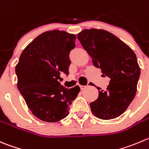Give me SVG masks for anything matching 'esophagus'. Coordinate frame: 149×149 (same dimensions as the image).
<instances>
[{"mask_svg": "<svg viewBox=\"0 0 149 149\" xmlns=\"http://www.w3.org/2000/svg\"><path fill=\"white\" fill-rule=\"evenodd\" d=\"M86 87H87V86H82V85H81V86H80L81 90H84V89H86Z\"/></svg>", "mask_w": 149, "mask_h": 149, "instance_id": "esophagus-1", "label": "esophagus"}]
</instances>
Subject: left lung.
I'll return each instance as SVG.
<instances>
[{
  "mask_svg": "<svg viewBox=\"0 0 149 149\" xmlns=\"http://www.w3.org/2000/svg\"><path fill=\"white\" fill-rule=\"evenodd\" d=\"M77 37L94 65L111 79L105 90L97 87L99 95L89 104L91 111L101 119L118 117L136 94L141 74L136 55L127 44L106 30H84Z\"/></svg>",
  "mask_w": 149,
  "mask_h": 149,
  "instance_id": "obj_1",
  "label": "left lung"
}]
</instances>
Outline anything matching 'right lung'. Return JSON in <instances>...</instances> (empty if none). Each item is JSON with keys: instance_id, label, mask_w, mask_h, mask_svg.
Wrapping results in <instances>:
<instances>
[{"instance_id": "1", "label": "right lung", "mask_w": 149, "mask_h": 149, "mask_svg": "<svg viewBox=\"0 0 149 149\" xmlns=\"http://www.w3.org/2000/svg\"><path fill=\"white\" fill-rule=\"evenodd\" d=\"M76 38L65 31L45 32L23 50L16 66L20 94L33 114L44 122L65 118L80 92L79 86L68 89L59 82L60 74H69V55Z\"/></svg>"}]
</instances>
